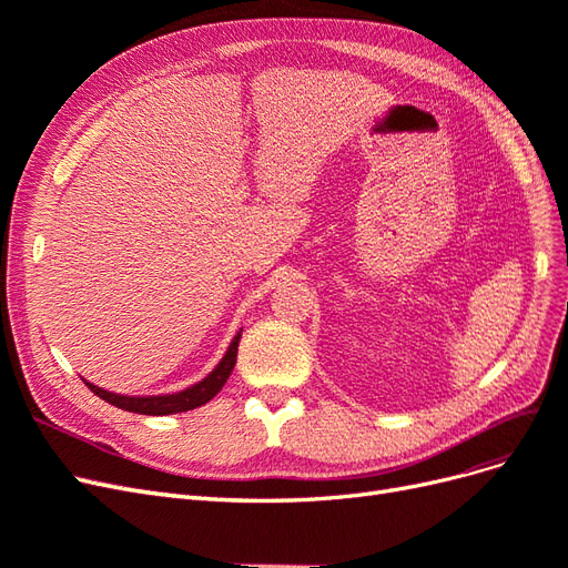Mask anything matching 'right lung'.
Segmentation results:
<instances>
[{
  "label": "right lung",
  "instance_id": "add662e5",
  "mask_svg": "<svg viewBox=\"0 0 568 568\" xmlns=\"http://www.w3.org/2000/svg\"><path fill=\"white\" fill-rule=\"evenodd\" d=\"M239 338H242V332L234 336V341L230 343V348L225 353V357L220 359V365L205 376L203 382L189 386L186 390L180 393H170V395H149V398H130V395H118V393H109L104 388H99L90 382H84L94 395H99L101 400H106L109 405H115L125 412H136V415H175V412H186L201 407L209 400H213V395L220 393V388L225 386V382L230 379V374L236 365V351H239Z\"/></svg>",
  "mask_w": 568,
  "mask_h": 568
}]
</instances>
